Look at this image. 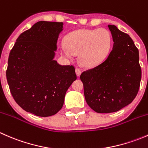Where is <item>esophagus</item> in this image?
<instances>
[{
  "mask_svg": "<svg viewBox=\"0 0 148 148\" xmlns=\"http://www.w3.org/2000/svg\"><path fill=\"white\" fill-rule=\"evenodd\" d=\"M75 71H76V74H77V77H79L80 75H81V73H82V70L80 69L79 68H77L75 69Z\"/></svg>",
  "mask_w": 148,
  "mask_h": 148,
  "instance_id": "1",
  "label": "esophagus"
}]
</instances>
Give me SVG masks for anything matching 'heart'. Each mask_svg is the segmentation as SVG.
<instances>
[{
	"label": "heart",
	"instance_id": "obj_1",
	"mask_svg": "<svg viewBox=\"0 0 148 148\" xmlns=\"http://www.w3.org/2000/svg\"><path fill=\"white\" fill-rule=\"evenodd\" d=\"M111 44V34L105 28L81 29L67 36L66 44L61 46L60 51L67 58L79 53L80 64L84 67L92 68L105 59Z\"/></svg>",
	"mask_w": 148,
	"mask_h": 148
}]
</instances>
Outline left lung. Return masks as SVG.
I'll return each mask as SVG.
<instances>
[{
  "label": "left lung",
  "instance_id": "obj_1",
  "mask_svg": "<svg viewBox=\"0 0 148 148\" xmlns=\"http://www.w3.org/2000/svg\"><path fill=\"white\" fill-rule=\"evenodd\" d=\"M114 41L107 59L83 71L80 79L88 105L98 113L119 111L138 95L142 77L139 51L128 34L108 25Z\"/></svg>",
  "mask_w": 148,
  "mask_h": 148
}]
</instances>
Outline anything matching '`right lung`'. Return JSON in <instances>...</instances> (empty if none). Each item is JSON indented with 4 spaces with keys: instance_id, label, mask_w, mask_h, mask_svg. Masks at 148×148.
I'll return each mask as SVG.
<instances>
[{
    "instance_id": "right-lung-1",
    "label": "right lung",
    "mask_w": 148,
    "mask_h": 148,
    "mask_svg": "<svg viewBox=\"0 0 148 148\" xmlns=\"http://www.w3.org/2000/svg\"><path fill=\"white\" fill-rule=\"evenodd\" d=\"M62 30V22H37L19 36L9 53L6 78L10 93L23 110L39 117L56 114L77 79L74 66L53 60Z\"/></svg>"
}]
</instances>
